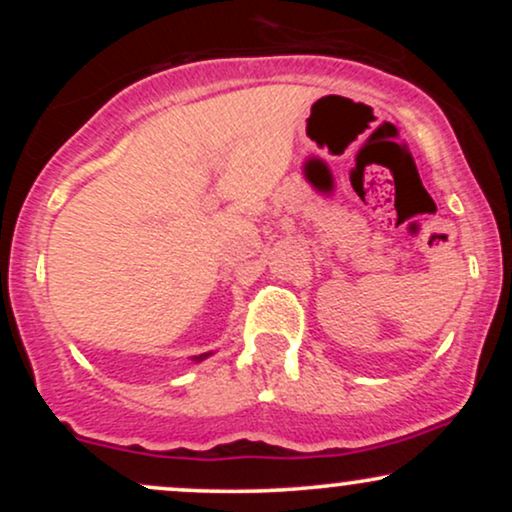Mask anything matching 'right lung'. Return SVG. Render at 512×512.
Wrapping results in <instances>:
<instances>
[{
	"label": "right lung",
	"mask_w": 512,
	"mask_h": 512,
	"mask_svg": "<svg viewBox=\"0 0 512 512\" xmlns=\"http://www.w3.org/2000/svg\"><path fill=\"white\" fill-rule=\"evenodd\" d=\"M211 354H214V351H207V354H199V356H192V361H195V363H199V361H204V358H209Z\"/></svg>",
	"instance_id": "right-lung-1"
}]
</instances>
